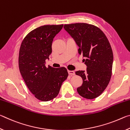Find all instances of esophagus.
<instances>
[{"label": "esophagus", "mask_w": 130, "mask_h": 130, "mask_svg": "<svg viewBox=\"0 0 130 130\" xmlns=\"http://www.w3.org/2000/svg\"><path fill=\"white\" fill-rule=\"evenodd\" d=\"M68 74H69V75L73 76V75H74V74H75V72L73 71V70H68Z\"/></svg>", "instance_id": "34e87169"}]
</instances>
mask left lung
<instances>
[{"label": "left lung", "mask_w": 130, "mask_h": 130, "mask_svg": "<svg viewBox=\"0 0 130 130\" xmlns=\"http://www.w3.org/2000/svg\"><path fill=\"white\" fill-rule=\"evenodd\" d=\"M65 30L76 41L78 52L82 54L87 70H78L76 74L81 77L83 84L78 87V94L93 99L102 94L111 80L113 52L104 32L96 26L85 23L65 25Z\"/></svg>", "instance_id": "left-lung-1"}]
</instances>
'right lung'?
Wrapping results in <instances>:
<instances>
[{
	"label": "right lung",
	"instance_id": "obj_1",
	"mask_svg": "<svg viewBox=\"0 0 130 130\" xmlns=\"http://www.w3.org/2000/svg\"><path fill=\"white\" fill-rule=\"evenodd\" d=\"M60 25H45L30 31L21 43L19 68L30 92L43 102L58 95L62 83L68 76L64 67H46L45 60L52 53L53 38L63 27Z\"/></svg>",
	"mask_w": 130,
	"mask_h": 130
}]
</instances>
